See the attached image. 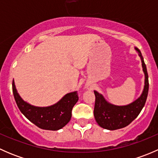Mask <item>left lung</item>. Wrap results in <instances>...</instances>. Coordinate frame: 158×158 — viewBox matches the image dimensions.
Returning a JSON list of instances; mask_svg holds the SVG:
<instances>
[{"label": "left lung", "mask_w": 158, "mask_h": 158, "mask_svg": "<svg viewBox=\"0 0 158 158\" xmlns=\"http://www.w3.org/2000/svg\"><path fill=\"white\" fill-rule=\"evenodd\" d=\"M135 49L138 52L139 56L141 57L143 71L145 76L142 94L138 99L131 104L118 106L108 102L102 95L98 93L96 91H94L95 95L94 116L96 122L102 128L111 131L125 128L138 117L145 105L148 94V89H149L148 74L141 51L136 47Z\"/></svg>", "instance_id": "obj_1"}]
</instances>
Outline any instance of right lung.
I'll use <instances>...</instances> for the list:
<instances>
[{"instance_id":"1","label":"right lung","mask_w":158,"mask_h":158,"mask_svg":"<svg viewBox=\"0 0 158 158\" xmlns=\"http://www.w3.org/2000/svg\"><path fill=\"white\" fill-rule=\"evenodd\" d=\"M13 93L16 103L22 114L40 128L56 131L69 122L73 106L79 100L77 92L66 94L56 104L48 107H36L30 105L17 93L14 81L12 83Z\"/></svg>"}]
</instances>
